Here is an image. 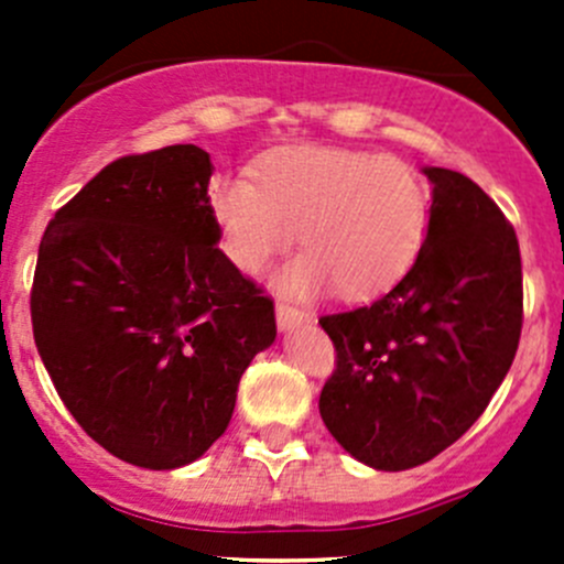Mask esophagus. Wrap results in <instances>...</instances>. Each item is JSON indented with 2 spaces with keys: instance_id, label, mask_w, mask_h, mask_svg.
<instances>
[{
  "instance_id": "34e87169",
  "label": "esophagus",
  "mask_w": 564,
  "mask_h": 564,
  "mask_svg": "<svg viewBox=\"0 0 564 564\" xmlns=\"http://www.w3.org/2000/svg\"><path fill=\"white\" fill-rule=\"evenodd\" d=\"M308 318L311 316L305 314V311L294 308V305H289V303H278L275 305V322H278V329H283V333H286V329L300 327V324H305Z\"/></svg>"
}]
</instances>
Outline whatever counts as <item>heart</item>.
Instances as JSON below:
<instances>
[{
  "label": "heart",
  "instance_id": "1",
  "mask_svg": "<svg viewBox=\"0 0 564 564\" xmlns=\"http://www.w3.org/2000/svg\"><path fill=\"white\" fill-rule=\"evenodd\" d=\"M224 250L256 275L292 248L278 283L294 297L338 286L366 300L401 281L429 235V191L409 163L344 147H289L259 166V182L229 174L209 193Z\"/></svg>",
  "mask_w": 564,
  "mask_h": 564
}]
</instances>
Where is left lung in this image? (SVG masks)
<instances>
[{"label":"left lung","mask_w":564,"mask_h":564,"mask_svg":"<svg viewBox=\"0 0 564 564\" xmlns=\"http://www.w3.org/2000/svg\"><path fill=\"white\" fill-rule=\"evenodd\" d=\"M429 235L412 270L366 308L322 316L338 351L318 412L349 456L401 471L460 440L513 366L521 253L469 176L425 166Z\"/></svg>","instance_id":"obj_1"}]
</instances>
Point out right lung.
Instances as JSON below:
<instances>
[{
  "label": "right lung",
  "mask_w": 564,
  "mask_h": 564,
  "mask_svg": "<svg viewBox=\"0 0 564 564\" xmlns=\"http://www.w3.org/2000/svg\"><path fill=\"white\" fill-rule=\"evenodd\" d=\"M213 161L174 144L108 163L45 229L32 329L56 392L111 456L180 469L229 425L275 340L272 300L218 248Z\"/></svg>",
  "instance_id": "obj_1"
}]
</instances>
